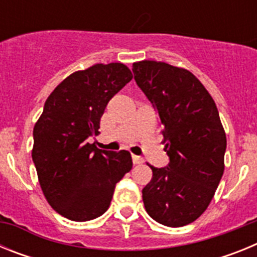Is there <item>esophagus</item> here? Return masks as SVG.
<instances>
[{
  "instance_id": "obj_1",
  "label": "esophagus",
  "mask_w": 257,
  "mask_h": 257,
  "mask_svg": "<svg viewBox=\"0 0 257 257\" xmlns=\"http://www.w3.org/2000/svg\"><path fill=\"white\" fill-rule=\"evenodd\" d=\"M133 162H134V165H142V163L144 162V158H143V157H140V156H135V154H134Z\"/></svg>"
}]
</instances>
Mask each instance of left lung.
<instances>
[{
  "label": "left lung",
  "instance_id": "left-lung-1",
  "mask_svg": "<svg viewBox=\"0 0 257 257\" xmlns=\"http://www.w3.org/2000/svg\"><path fill=\"white\" fill-rule=\"evenodd\" d=\"M134 78L153 104L163 126L166 167L151 166L143 189L145 210L162 225L178 228L198 219L224 174L226 136L216 104L205 86L184 68L143 60Z\"/></svg>",
  "mask_w": 257,
  "mask_h": 257
}]
</instances>
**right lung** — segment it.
<instances>
[{
  "label": "right lung",
  "instance_id": "right-lung-1",
  "mask_svg": "<svg viewBox=\"0 0 257 257\" xmlns=\"http://www.w3.org/2000/svg\"><path fill=\"white\" fill-rule=\"evenodd\" d=\"M133 79L122 63L95 64L59 83L33 128L32 158L47 202L61 216L88 221L108 210L115 184L133 169L130 152L101 151L96 136L106 104Z\"/></svg>",
  "mask_w": 257,
  "mask_h": 257
}]
</instances>
